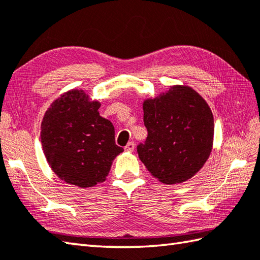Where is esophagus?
I'll list each match as a JSON object with an SVG mask.
<instances>
[{"mask_svg":"<svg viewBox=\"0 0 260 260\" xmlns=\"http://www.w3.org/2000/svg\"><path fill=\"white\" fill-rule=\"evenodd\" d=\"M124 148H125V151H127V152H133V151H134V148H135L134 142H129L128 144H127Z\"/></svg>","mask_w":260,"mask_h":260,"instance_id":"obj_1","label":"esophagus"}]
</instances>
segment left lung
I'll use <instances>...</instances> for the list:
<instances>
[{"label":"left lung","mask_w":260,"mask_h":260,"mask_svg":"<svg viewBox=\"0 0 260 260\" xmlns=\"http://www.w3.org/2000/svg\"><path fill=\"white\" fill-rule=\"evenodd\" d=\"M145 142L137 145L141 161L167 184L192 178L208 159L213 140V116L192 88L174 86L143 105Z\"/></svg>","instance_id":"8db88e82"}]
</instances>
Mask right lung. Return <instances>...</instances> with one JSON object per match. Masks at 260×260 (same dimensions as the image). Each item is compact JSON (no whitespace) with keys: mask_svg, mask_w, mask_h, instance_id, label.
I'll use <instances>...</instances> for the list:
<instances>
[{"mask_svg":"<svg viewBox=\"0 0 260 260\" xmlns=\"http://www.w3.org/2000/svg\"><path fill=\"white\" fill-rule=\"evenodd\" d=\"M99 107L85 92L70 90L43 117V152L53 172L69 184L90 187L103 182L113 159L124 151L116 145L114 125L99 115Z\"/></svg>","mask_w":260,"mask_h":260,"instance_id":"obj_1","label":"right lung"}]
</instances>
